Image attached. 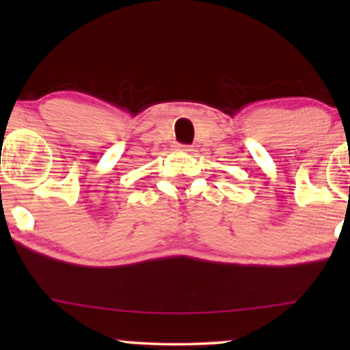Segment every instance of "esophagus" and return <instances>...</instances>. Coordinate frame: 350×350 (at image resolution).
<instances>
[{
    "mask_svg": "<svg viewBox=\"0 0 350 350\" xmlns=\"http://www.w3.org/2000/svg\"><path fill=\"white\" fill-rule=\"evenodd\" d=\"M178 151H183V152H191L192 151V148L191 146H187V144H178Z\"/></svg>",
    "mask_w": 350,
    "mask_h": 350,
    "instance_id": "esophagus-1",
    "label": "esophagus"
}]
</instances>
